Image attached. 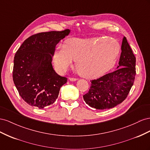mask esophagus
Here are the masks:
<instances>
[{"label":"esophagus","mask_w":150,"mask_h":150,"mask_svg":"<svg viewBox=\"0 0 150 150\" xmlns=\"http://www.w3.org/2000/svg\"><path fill=\"white\" fill-rule=\"evenodd\" d=\"M69 80L71 81V82H75V81L77 80V79H75V78H69Z\"/></svg>","instance_id":"34e87169"}]
</instances>
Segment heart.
I'll return each instance as SVG.
<instances>
[{"instance_id":"obj_1","label":"heart","mask_w":150,"mask_h":150,"mask_svg":"<svg viewBox=\"0 0 150 150\" xmlns=\"http://www.w3.org/2000/svg\"><path fill=\"white\" fill-rule=\"evenodd\" d=\"M119 52V44L112 38H72L57 49L53 60L55 67L62 73L66 72L75 60L79 75L93 79L112 69Z\"/></svg>"}]
</instances>
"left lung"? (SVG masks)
Wrapping results in <instances>:
<instances>
[{
    "label": "left lung",
    "instance_id": "left-lung-1",
    "mask_svg": "<svg viewBox=\"0 0 150 150\" xmlns=\"http://www.w3.org/2000/svg\"><path fill=\"white\" fill-rule=\"evenodd\" d=\"M121 51L116 70L91 81V88L83 97L91 108L98 110L114 108L129 93L135 79L136 58L125 36Z\"/></svg>",
    "mask_w": 150,
    "mask_h": 150
}]
</instances>
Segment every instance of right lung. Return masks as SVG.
Segmentation results:
<instances>
[{"label": "right lung", "mask_w": 150, "mask_h": 150, "mask_svg": "<svg viewBox=\"0 0 150 150\" xmlns=\"http://www.w3.org/2000/svg\"><path fill=\"white\" fill-rule=\"evenodd\" d=\"M70 29L40 33L29 37L14 59L13 81L20 96L29 105L43 109L53 104L66 77L53 69L52 57L57 45Z\"/></svg>", "instance_id": "add662e5"}]
</instances>
